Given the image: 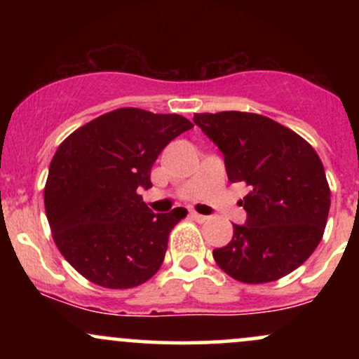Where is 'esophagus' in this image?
Instances as JSON below:
<instances>
[{
    "instance_id": "1",
    "label": "esophagus",
    "mask_w": 359,
    "mask_h": 359,
    "mask_svg": "<svg viewBox=\"0 0 359 359\" xmlns=\"http://www.w3.org/2000/svg\"><path fill=\"white\" fill-rule=\"evenodd\" d=\"M189 216H191L192 219H196L197 222H205V221L209 219L208 216H204V214H199V212H196V211H191V212H189Z\"/></svg>"
}]
</instances>
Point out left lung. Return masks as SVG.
I'll use <instances>...</instances> for the list:
<instances>
[{"mask_svg": "<svg viewBox=\"0 0 359 359\" xmlns=\"http://www.w3.org/2000/svg\"><path fill=\"white\" fill-rule=\"evenodd\" d=\"M221 150L229 182L250 192L240 204L245 224L212 251L221 270L245 283H266L299 269L324 234L331 192L319 155L304 138L262 114H194Z\"/></svg>", "mask_w": 359, "mask_h": 359, "instance_id": "left-lung-1", "label": "left lung"}]
</instances>
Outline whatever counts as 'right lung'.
Masks as SVG:
<instances>
[{"mask_svg":"<svg viewBox=\"0 0 359 359\" xmlns=\"http://www.w3.org/2000/svg\"><path fill=\"white\" fill-rule=\"evenodd\" d=\"M191 128L180 114L119 108L60 143L45 184V211L57 248L82 277L131 288L156 273L168 234L187 211L151 212L140 191L151 187L160 151Z\"/></svg>","mask_w":359,"mask_h":359,"instance_id":"obj_1","label":"right lung"}]
</instances>
